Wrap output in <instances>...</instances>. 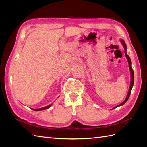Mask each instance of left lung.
Wrapping results in <instances>:
<instances>
[{"label": "left lung", "instance_id": "left-lung-1", "mask_svg": "<svg viewBox=\"0 0 147 147\" xmlns=\"http://www.w3.org/2000/svg\"><path fill=\"white\" fill-rule=\"evenodd\" d=\"M121 42H122V43H123V47H124V54H125L126 57V58H127V61H128L129 69H130V71H131V83H130V86H129V92H128V93H127V96H126L125 100H124L123 103H121V104L118 105L117 106H116V107L113 108V109L116 108L117 107H118V106H120V105H122L124 104H125V103L127 101V100H128V98H129V96H130L131 92L132 87H133V83H134V72H133V70L132 67H131V59H130L128 55H127V53H126V49H127V47H126V45L125 42H124V40H121Z\"/></svg>", "mask_w": 147, "mask_h": 147}]
</instances>
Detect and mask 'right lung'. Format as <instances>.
<instances>
[{
  "label": "right lung",
  "mask_w": 147,
  "mask_h": 147,
  "mask_svg": "<svg viewBox=\"0 0 147 147\" xmlns=\"http://www.w3.org/2000/svg\"><path fill=\"white\" fill-rule=\"evenodd\" d=\"M52 105H49L47 106H46V107H42V108H40V109H32L33 111H42V110H45V109H47L49 108L50 107H51Z\"/></svg>",
  "instance_id": "right-lung-1"
}]
</instances>
